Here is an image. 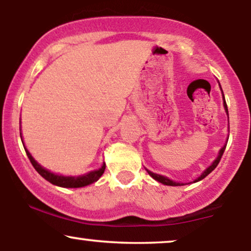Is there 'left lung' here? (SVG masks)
Wrapping results in <instances>:
<instances>
[{
    "label": "left lung",
    "instance_id": "obj_1",
    "mask_svg": "<svg viewBox=\"0 0 251 251\" xmlns=\"http://www.w3.org/2000/svg\"><path fill=\"white\" fill-rule=\"evenodd\" d=\"M224 108H226V113H227V106H226V100H224ZM226 145L223 146V148L221 149V151H220V154H218V157L216 158V160H215V162L212 163L211 165H210L209 168L206 169L205 171H204L203 174L201 175V177H198L197 179L194 180V183H196V181H198V180H201V179H203V178H205L206 176H208V175L210 174V172H212V171H214V170L216 169V166H217V165H218V163H220V160H221L222 155H223V153H224V150H226ZM146 171L149 172V175L151 176V177L153 178V179L158 180V181H159V183L164 184V185H171V186H179V185H183V184H180V183H176V181L171 180V179H169V178L164 177V176H160V175L153 174V172L149 171V170H146Z\"/></svg>",
    "mask_w": 251,
    "mask_h": 251
}]
</instances>
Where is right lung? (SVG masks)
<instances>
[{"instance_id":"right-lung-1","label":"right lung","mask_w":251,"mask_h":251,"mask_svg":"<svg viewBox=\"0 0 251 251\" xmlns=\"http://www.w3.org/2000/svg\"><path fill=\"white\" fill-rule=\"evenodd\" d=\"M25 153L28 155V158H29L31 165L34 166V169H35L46 180H48L50 183L54 184V185L62 186V188H82V186L89 185V184L94 183V181H97L100 177H101L106 168L105 164H103L101 168L97 170V171H92L87 175L80 176V177H63V176L54 175L48 171V170L43 169L42 166H40L39 164L34 160V158L31 157V154L28 152V150L25 148Z\"/></svg>"}]
</instances>
